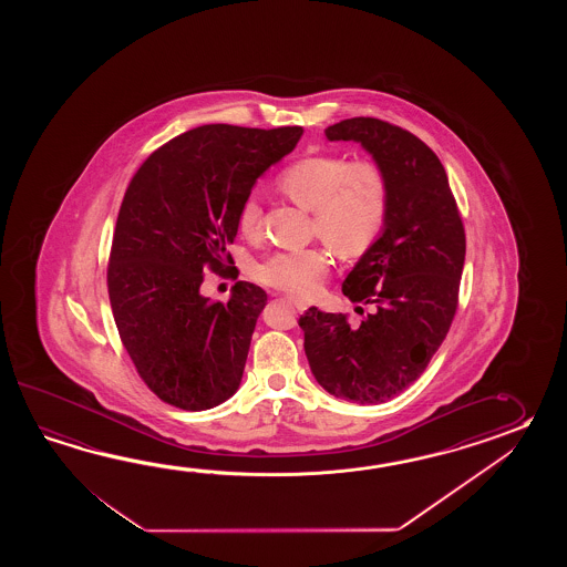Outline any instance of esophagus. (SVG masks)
I'll return each instance as SVG.
<instances>
[{"mask_svg": "<svg viewBox=\"0 0 567 567\" xmlns=\"http://www.w3.org/2000/svg\"><path fill=\"white\" fill-rule=\"evenodd\" d=\"M288 301L289 303H293L298 310H306V308H308V301L300 300V298H291V296H289Z\"/></svg>", "mask_w": 567, "mask_h": 567, "instance_id": "34e87169", "label": "esophagus"}]
</instances>
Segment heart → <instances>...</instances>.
<instances>
[{
	"mask_svg": "<svg viewBox=\"0 0 567 567\" xmlns=\"http://www.w3.org/2000/svg\"><path fill=\"white\" fill-rule=\"evenodd\" d=\"M279 188L313 213L318 235L342 257L364 254L385 229L389 190L383 172L371 162L352 164L337 154L303 157L281 172ZM259 215V203L247 198L237 217L245 237H254ZM328 271L330 261L322 251L301 249L269 255L255 276L271 288L310 296Z\"/></svg>",
	"mask_w": 567,
	"mask_h": 567,
	"instance_id": "heart-1",
	"label": "heart"
}]
</instances>
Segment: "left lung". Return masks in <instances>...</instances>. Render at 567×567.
Returning <instances> with one entry per match:
<instances>
[{
	"instance_id": "left-lung-1",
	"label": "left lung",
	"mask_w": 567,
	"mask_h": 567,
	"mask_svg": "<svg viewBox=\"0 0 567 567\" xmlns=\"http://www.w3.org/2000/svg\"><path fill=\"white\" fill-rule=\"evenodd\" d=\"M330 142H357L383 172L385 229L342 281V293L371 303L350 326L318 308L300 316L316 381L352 403H383L420 379L444 342L458 306L466 237L446 169L413 133L373 117L324 130ZM357 310H362L357 306Z\"/></svg>"
}]
</instances>
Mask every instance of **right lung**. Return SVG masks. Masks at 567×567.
Segmentation results:
<instances>
[{
    "label": "right lung",
    "mask_w": 567,
    "mask_h": 567,
    "mask_svg": "<svg viewBox=\"0 0 567 567\" xmlns=\"http://www.w3.org/2000/svg\"><path fill=\"white\" fill-rule=\"evenodd\" d=\"M301 127L203 125L135 172L109 257V300L145 385L181 410L217 408L241 385L267 293L237 281L227 303L200 293L203 269L233 266L227 247L255 182L300 142Z\"/></svg>",
    "instance_id": "obj_1"
}]
</instances>
